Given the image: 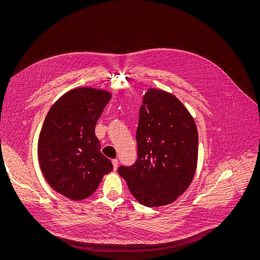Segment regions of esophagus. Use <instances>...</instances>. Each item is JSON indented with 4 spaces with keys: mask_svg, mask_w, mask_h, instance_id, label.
<instances>
[{
    "mask_svg": "<svg viewBox=\"0 0 260 260\" xmlns=\"http://www.w3.org/2000/svg\"><path fill=\"white\" fill-rule=\"evenodd\" d=\"M112 164H113L114 171H116L117 168H118V160H117V159H113V160H112Z\"/></svg>",
    "mask_w": 260,
    "mask_h": 260,
    "instance_id": "esophagus-1",
    "label": "esophagus"
}]
</instances>
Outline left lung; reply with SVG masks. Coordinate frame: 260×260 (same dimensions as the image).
I'll list each match as a JSON object with an SVG mask.
<instances>
[{
	"mask_svg": "<svg viewBox=\"0 0 260 260\" xmlns=\"http://www.w3.org/2000/svg\"><path fill=\"white\" fill-rule=\"evenodd\" d=\"M138 159L119 167L135 199L154 208L175 202L193 180L199 134L193 117L172 93L149 88L143 96L137 128Z\"/></svg>",
	"mask_w": 260,
	"mask_h": 260,
	"instance_id": "left-lung-1",
	"label": "left lung"
}]
</instances>
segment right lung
Wrapping results in <instances>:
<instances>
[{"label": "right lung", "instance_id": "1", "mask_svg": "<svg viewBox=\"0 0 260 260\" xmlns=\"http://www.w3.org/2000/svg\"><path fill=\"white\" fill-rule=\"evenodd\" d=\"M110 91L77 87L50 108L38 141V158L53 190L72 201L89 198L113 170L101 152L95 124L111 100Z\"/></svg>", "mask_w": 260, "mask_h": 260}]
</instances>
